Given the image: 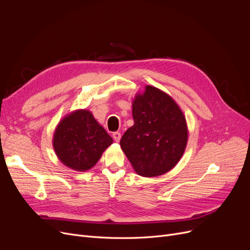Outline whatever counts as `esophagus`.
I'll list each match as a JSON object with an SVG mask.
<instances>
[{
	"mask_svg": "<svg viewBox=\"0 0 250 250\" xmlns=\"http://www.w3.org/2000/svg\"><path fill=\"white\" fill-rule=\"evenodd\" d=\"M112 138H113V140H114L115 142H120V140H121V138H122V135H121V133L115 132V133L112 134Z\"/></svg>",
	"mask_w": 250,
	"mask_h": 250,
	"instance_id": "esophagus-1",
	"label": "esophagus"
}]
</instances>
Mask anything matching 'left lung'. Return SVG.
<instances>
[{
  "instance_id": "obj_1",
  "label": "left lung",
  "mask_w": 250,
  "mask_h": 250,
  "mask_svg": "<svg viewBox=\"0 0 250 250\" xmlns=\"http://www.w3.org/2000/svg\"><path fill=\"white\" fill-rule=\"evenodd\" d=\"M134 125L124 134L121 147L135 171L145 177L162 175L180 160L188 144L186 117L165 92L146 86L133 101Z\"/></svg>"
}]
</instances>
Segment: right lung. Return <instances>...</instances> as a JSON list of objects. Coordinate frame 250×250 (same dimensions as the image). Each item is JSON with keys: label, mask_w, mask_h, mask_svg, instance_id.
<instances>
[{"label": "right lung", "mask_w": 250, "mask_h": 250, "mask_svg": "<svg viewBox=\"0 0 250 250\" xmlns=\"http://www.w3.org/2000/svg\"><path fill=\"white\" fill-rule=\"evenodd\" d=\"M112 138L89 110H76L58 125L52 145L62 164L77 171H87L112 144Z\"/></svg>", "instance_id": "add662e5"}]
</instances>
